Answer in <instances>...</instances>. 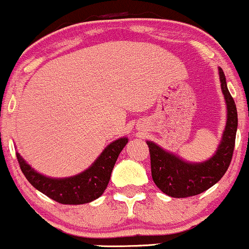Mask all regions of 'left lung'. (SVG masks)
Wrapping results in <instances>:
<instances>
[{
	"mask_svg": "<svg viewBox=\"0 0 249 249\" xmlns=\"http://www.w3.org/2000/svg\"><path fill=\"white\" fill-rule=\"evenodd\" d=\"M219 77L227 105V122L218 150L212 158L202 162H188L162 150L154 142H146L150 148L151 173L154 184L161 192L173 198H187L205 192L224 177L232 161L238 112L221 68H219Z\"/></svg>",
	"mask_w": 249,
	"mask_h": 249,
	"instance_id": "1",
	"label": "left lung"
}]
</instances>
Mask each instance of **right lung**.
I'll return each mask as SVG.
<instances>
[{"instance_id":"obj_1","label":"right lung","mask_w":249,"mask_h":249,"mask_svg":"<svg viewBox=\"0 0 249 249\" xmlns=\"http://www.w3.org/2000/svg\"><path fill=\"white\" fill-rule=\"evenodd\" d=\"M126 137L112 142L84 172L69 178H49L36 172L16 153L21 171L28 181L39 192L64 205H82L93 201L104 193L119 153L127 144Z\"/></svg>"}]
</instances>
